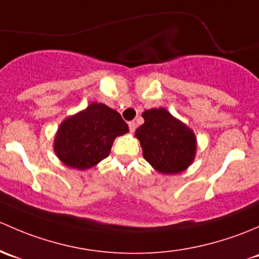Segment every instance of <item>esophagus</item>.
Returning a JSON list of instances; mask_svg holds the SVG:
<instances>
[{"instance_id": "1", "label": "esophagus", "mask_w": 259, "mask_h": 259, "mask_svg": "<svg viewBox=\"0 0 259 259\" xmlns=\"http://www.w3.org/2000/svg\"><path fill=\"white\" fill-rule=\"evenodd\" d=\"M128 127H130L131 132L133 133L136 131V127H137V124H136L135 121H131V122H128Z\"/></svg>"}]
</instances>
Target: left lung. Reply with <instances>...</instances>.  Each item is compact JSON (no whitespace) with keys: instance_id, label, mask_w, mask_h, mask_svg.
I'll return each instance as SVG.
<instances>
[{"instance_id":"1","label":"left lung","mask_w":259,"mask_h":259,"mask_svg":"<svg viewBox=\"0 0 259 259\" xmlns=\"http://www.w3.org/2000/svg\"><path fill=\"white\" fill-rule=\"evenodd\" d=\"M145 123L136 130L143 157L158 172L181 173L194 161L196 136L166 108H152L142 113Z\"/></svg>"}]
</instances>
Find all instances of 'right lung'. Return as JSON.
Listing matches in <instances>:
<instances>
[{
    "instance_id": "right-lung-1",
    "label": "right lung",
    "mask_w": 259,
    "mask_h": 259,
    "mask_svg": "<svg viewBox=\"0 0 259 259\" xmlns=\"http://www.w3.org/2000/svg\"><path fill=\"white\" fill-rule=\"evenodd\" d=\"M127 132L128 126L118 112L93 102L60 124L53 149L66 166L87 169L108 157L114 138Z\"/></svg>"
}]
</instances>
